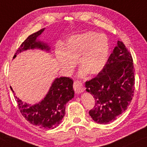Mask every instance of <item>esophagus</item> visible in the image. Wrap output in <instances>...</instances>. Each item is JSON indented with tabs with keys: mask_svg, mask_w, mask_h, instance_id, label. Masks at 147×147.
<instances>
[{
	"mask_svg": "<svg viewBox=\"0 0 147 147\" xmlns=\"http://www.w3.org/2000/svg\"><path fill=\"white\" fill-rule=\"evenodd\" d=\"M73 87H74V91H75L76 93H77V94L82 93V92H83L84 90L82 84L81 83V82H80L78 81H74V82Z\"/></svg>",
	"mask_w": 147,
	"mask_h": 147,
	"instance_id": "obj_1",
	"label": "esophagus"
}]
</instances>
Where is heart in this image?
Listing matches in <instances>:
<instances>
[{"instance_id":"b5f03b06","label":"heart","mask_w":147,"mask_h":147,"mask_svg":"<svg viewBox=\"0 0 147 147\" xmlns=\"http://www.w3.org/2000/svg\"><path fill=\"white\" fill-rule=\"evenodd\" d=\"M57 59L63 70L72 73L78 59L81 67L79 75L88 73L96 75L107 65L109 55V42L105 34L88 31L73 35L67 40L65 49L60 47L56 51Z\"/></svg>"}]
</instances>
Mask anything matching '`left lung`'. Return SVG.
I'll return each mask as SVG.
<instances>
[{"instance_id":"left-lung-1","label":"left lung","mask_w":147,"mask_h":147,"mask_svg":"<svg viewBox=\"0 0 147 147\" xmlns=\"http://www.w3.org/2000/svg\"><path fill=\"white\" fill-rule=\"evenodd\" d=\"M134 71L131 55L118 40L102 71L85 83L86 91L95 100L89 111L94 122L109 124L127 110L135 90Z\"/></svg>"}]
</instances>
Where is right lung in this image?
<instances>
[{
    "label": "right lung",
    "instance_id": "1",
    "mask_svg": "<svg viewBox=\"0 0 147 147\" xmlns=\"http://www.w3.org/2000/svg\"><path fill=\"white\" fill-rule=\"evenodd\" d=\"M45 28L29 35L22 43L14 55L30 49H39L51 52L48 43L38 39ZM73 81L69 77H57L51 84L45 96L34 105L28 104L14 96L20 113L26 121L33 125L44 129H53L61 124L65 114V105L74 96ZM12 91L14 92L11 86Z\"/></svg>",
    "mask_w": 147,
    "mask_h": 147
}]
</instances>
